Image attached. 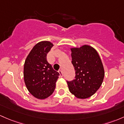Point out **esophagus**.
Wrapping results in <instances>:
<instances>
[{
  "mask_svg": "<svg viewBox=\"0 0 124 124\" xmlns=\"http://www.w3.org/2000/svg\"><path fill=\"white\" fill-rule=\"evenodd\" d=\"M58 72H59V74H60V75H61V77H62L63 76V74H62V70H59L58 71Z\"/></svg>",
  "mask_w": 124,
  "mask_h": 124,
  "instance_id": "esophagus-1",
  "label": "esophagus"
}]
</instances>
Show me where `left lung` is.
Instances as JSON below:
<instances>
[{"label":"left lung","instance_id":"left-lung-1","mask_svg":"<svg viewBox=\"0 0 124 124\" xmlns=\"http://www.w3.org/2000/svg\"><path fill=\"white\" fill-rule=\"evenodd\" d=\"M75 79L67 81L70 92L78 99L91 97L100 88L105 71L98 53L93 47L83 45L71 48Z\"/></svg>","mask_w":124,"mask_h":124}]
</instances>
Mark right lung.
Listing matches in <instances>:
<instances>
[{
  "label": "right lung",
  "instance_id": "obj_1",
  "mask_svg": "<svg viewBox=\"0 0 124 124\" xmlns=\"http://www.w3.org/2000/svg\"><path fill=\"white\" fill-rule=\"evenodd\" d=\"M53 46L50 41H40L33 47L25 61V84L28 92L39 99L52 95L59 75L47 61V54Z\"/></svg>",
  "mask_w": 124,
  "mask_h": 124
}]
</instances>
